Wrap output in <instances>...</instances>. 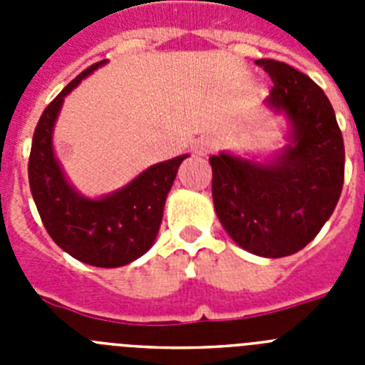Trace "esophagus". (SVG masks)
<instances>
[{
    "instance_id": "obj_1",
    "label": "esophagus",
    "mask_w": 365,
    "mask_h": 365,
    "mask_svg": "<svg viewBox=\"0 0 365 365\" xmlns=\"http://www.w3.org/2000/svg\"><path fill=\"white\" fill-rule=\"evenodd\" d=\"M212 150H214V140H212L210 137H201L197 143H195V146H193V151L197 155H201V157L202 155H208Z\"/></svg>"
}]
</instances>
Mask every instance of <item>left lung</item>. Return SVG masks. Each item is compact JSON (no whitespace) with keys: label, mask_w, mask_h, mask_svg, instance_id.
<instances>
[{"label":"left lung","mask_w":365,"mask_h":365,"mask_svg":"<svg viewBox=\"0 0 365 365\" xmlns=\"http://www.w3.org/2000/svg\"><path fill=\"white\" fill-rule=\"evenodd\" d=\"M274 87L267 108L289 122L287 146L267 163L212 155L215 214L235 243L261 257L302 250L322 230L344 186V138L334 109L307 74L261 58Z\"/></svg>","instance_id":"left-lung-1"}]
</instances>
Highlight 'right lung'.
<instances>
[{
    "mask_svg": "<svg viewBox=\"0 0 365 365\" xmlns=\"http://www.w3.org/2000/svg\"><path fill=\"white\" fill-rule=\"evenodd\" d=\"M104 63L78 74L41 113L29 157V185L45 230L58 247L87 265L115 269L144 256L155 243L168 192L188 155L153 164L102 197H86L71 185L54 155V124L63 98Z\"/></svg>",
    "mask_w": 365,
    "mask_h": 365,
    "instance_id": "1",
    "label": "right lung"
}]
</instances>
